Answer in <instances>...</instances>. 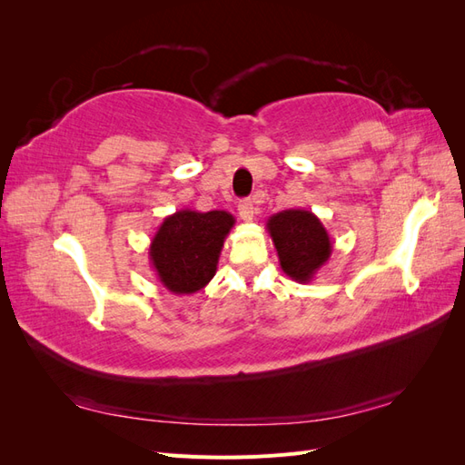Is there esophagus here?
Segmentation results:
<instances>
[{"label":"esophagus","mask_w":465,"mask_h":465,"mask_svg":"<svg viewBox=\"0 0 465 465\" xmlns=\"http://www.w3.org/2000/svg\"><path fill=\"white\" fill-rule=\"evenodd\" d=\"M238 215H241V219L244 223H250L252 219H254V215H256L254 202H252V200H242L241 203H238Z\"/></svg>","instance_id":"34e87169"}]
</instances>
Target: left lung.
<instances>
[{
	"label": "left lung",
	"mask_w": 465,
	"mask_h": 465,
	"mask_svg": "<svg viewBox=\"0 0 465 465\" xmlns=\"http://www.w3.org/2000/svg\"><path fill=\"white\" fill-rule=\"evenodd\" d=\"M279 265L292 281L308 283L331 256V241L322 221L306 209H285L265 223Z\"/></svg>",
	"instance_id": "8db88e82"
}]
</instances>
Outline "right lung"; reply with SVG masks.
Returning <instances> with one entry per match:
<instances>
[{
    "mask_svg": "<svg viewBox=\"0 0 465 465\" xmlns=\"http://www.w3.org/2000/svg\"><path fill=\"white\" fill-rule=\"evenodd\" d=\"M234 227L227 211L180 209L164 217L149 246V260L163 287L174 294L203 289L217 272L224 238Z\"/></svg>",
    "mask_w": 465,
    "mask_h": 465,
    "instance_id": "1",
    "label": "right lung"
}]
</instances>
